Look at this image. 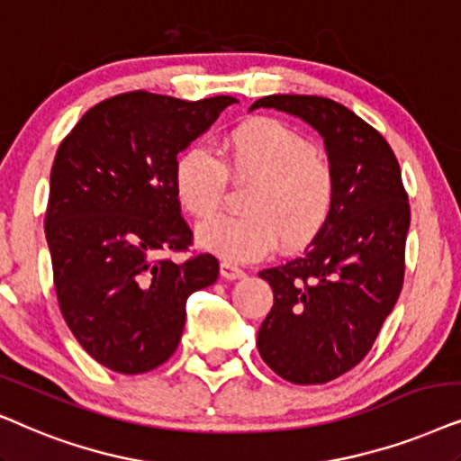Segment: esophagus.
Instances as JSON below:
<instances>
[{"label":"esophagus","instance_id":"obj_1","mask_svg":"<svg viewBox=\"0 0 461 461\" xmlns=\"http://www.w3.org/2000/svg\"><path fill=\"white\" fill-rule=\"evenodd\" d=\"M221 276H223L225 280H240V278H244V269H240V267H236V266H231V263H227V261H223L221 263Z\"/></svg>","mask_w":461,"mask_h":461}]
</instances>
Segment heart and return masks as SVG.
Returning a JSON list of instances; mask_svg holds the SVG:
<instances>
[{
    "instance_id": "1",
    "label": "heart",
    "mask_w": 461,
    "mask_h": 461,
    "mask_svg": "<svg viewBox=\"0 0 461 461\" xmlns=\"http://www.w3.org/2000/svg\"><path fill=\"white\" fill-rule=\"evenodd\" d=\"M221 159L202 145L176 156L175 192L181 206L204 219L219 211L234 183H253L244 217H214L198 227V244L231 263L267 257L278 240L302 249L324 230L335 206L333 167L314 145L285 122L255 118L221 140Z\"/></svg>"
}]
</instances>
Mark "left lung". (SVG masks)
Wrapping results in <instances>:
<instances>
[{"label":"left lung","mask_w":461,"mask_h":461,"mask_svg":"<svg viewBox=\"0 0 461 461\" xmlns=\"http://www.w3.org/2000/svg\"><path fill=\"white\" fill-rule=\"evenodd\" d=\"M259 107L318 131L337 195L329 223L302 257L259 272L274 305L257 348L286 382L327 384L365 358L401 294L407 192L388 140L348 107L308 95H269L250 105Z\"/></svg>","instance_id":"8db88e82"}]
</instances>
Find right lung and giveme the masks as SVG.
<instances>
[{"instance_id": "right-lung-1", "label": "right lung", "mask_w": 461, "mask_h": 461, "mask_svg": "<svg viewBox=\"0 0 461 461\" xmlns=\"http://www.w3.org/2000/svg\"><path fill=\"white\" fill-rule=\"evenodd\" d=\"M234 103L124 92L88 109L59 147L44 221L54 288L67 327L107 369L139 375L167 363L187 297L217 280L212 255L175 263L162 253L194 238L176 156Z\"/></svg>"}]
</instances>
